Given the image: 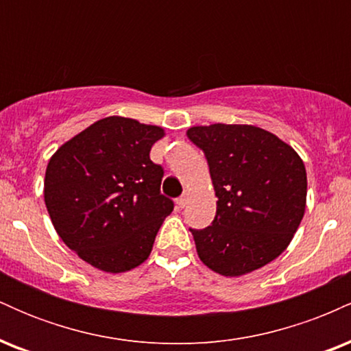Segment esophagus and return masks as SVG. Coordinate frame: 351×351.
I'll return each mask as SVG.
<instances>
[{
    "label": "esophagus",
    "instance_id": "obj_1",
    "mask_svg": "<svg viewBox=\"0 0 351 351\" xmlns=\"http://www.w3.org/2000/svg\"><path fill=\"white\" fill-rule=\"evenodd\" d=\"M186 203H188V193H183V195L176 199V204H178V208H184L186 206Z\"/></svg>",
    "mask_w": 351,
    "mask_h": 351
}]
</instances>
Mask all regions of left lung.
<instances>
[{"label": "left lung", "instance_id": "8db88e82", "mask_svg": "<svg viewBox=\"0 0 351 351\" xmlns=\"http://www.w3.org/2000/svg\"><path fill=\"white\" fill-rule=\"evenodd\" d=\"M217 196L211 226L191 229L199 259L221 276L237 277L279 257L305 213L307 173L297 152L252 125L191 127Z\"/></svg>", "mask_w": 351, "mask_h": 351}]
</instances>
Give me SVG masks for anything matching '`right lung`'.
I'll list each match as a JSON object with an SVG mask.
<instances>
[{
  "mask_svg": "<svg viewBox=\"0 0 351 351\" xmlns=\"http://www.w3.org/2000/svg\"><path fill=\"white\" fill-rule=\"evenodd\" d=\"M163 128L125 117L92 123L51 156L44 201L66 245L94 267L125 272L150 256L173 201L150 160Z\"/></svg>",
  "mask_w": 351,
  "mask_h": 351,
  "instance_id": "obj_1",
  "label": "right lung"
}]
</instances>
